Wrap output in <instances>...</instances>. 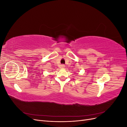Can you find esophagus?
I'll return each mask as SVG.
<instances>
[{
    "mask_svg": "<svg viewBox=\"0 0 127 127\" xmlns=\"http://www.w3.org/2000/svg\"><path fill=\"white\" fill-rule=\"evenodd\" d=\"M61 67H62V68H64V64H62V66H61Z\"/></svg>",
    "mask_w": 127,
    "mask_h": 127,
    "instance_id": "34e87169",
    "label": "esophagus"
}]
</instances>
